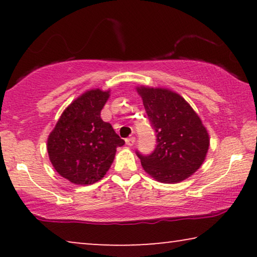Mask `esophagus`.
<instances>
[{"mask_svg":"<svg viewBox=\"0 0 257 257\" xmlns=\"http://www.w3.org/2000/svg\"><path fill=\"white\" fill-rule=\"evenodd\" d=\"M126 142V145H128V146H133L136 144V138L135 137H131V138H127L125 140Z\"/></svg>","mask_w":257,"mask_h":257,"instance_id":"34e87169","label":"esophagus"}]
</instances>
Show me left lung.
Returning a JSON list of instances; mask_svg holds the SVG:
<instances>
[{
  "mask_svg": "<svg viewBox=\"0 0 257 257\" xmlns=\"http://www.w3.org/2000/svg\"><path fill=\"white\" fill-rule=\"evenodd\" d=\"M144 107L156 131L157 146L151 154L137 151L143 168L165 184L180 182L198 171L209 147L201 119L180 94L166 89L138 87Z\"/></svg>",
  "mask_w": 257,
  "mask_h": 257,
  "instance_id": "left-lung-1",
  "label": "left lung"
}]
</instances>
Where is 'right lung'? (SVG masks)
<instances>
[{"instance_id": "right-lung-1", "label": "right lung", "mask_w": 257, "mask_h": 257, "mask_svg": "<svg viewBox=\"0 0 257 257\" xmlns=\"http://www.w3.org/2000/svg\"><path fill=\"white\" fill-rule=\"evenodd\" d=\"M110 94L90 90L73 100L48 138V153L59 175L76 185L99 181L125 144L100 111Z\"/></svg>"}]
</instances>
